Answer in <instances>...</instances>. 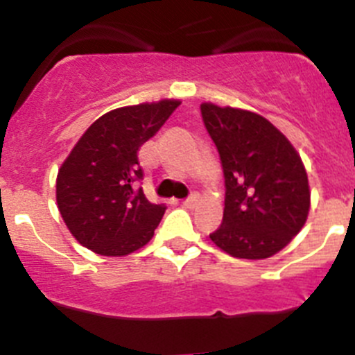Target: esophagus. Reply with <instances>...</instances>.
<instances>
[{
    "instance_id": "34e87169",
    "label": "esophagus",
    "mask_w": 355,
    "mask_h": 355,
    "mask_svg": "<svg viewBox=\"0 0 355 355\" xmlns=\"http://www.w3.org/2000/svg\"><path fill=\"white\" fill-rule=\"evenodd\" d=\"M195 202H197V193H191L190 197H188L187 200H183V202H181V204H183L184 207H193Z\"/></svg>"
}]
</instances>
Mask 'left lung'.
<instances>
[{
	"mask_svg": "<svg viewBox=\"0 0 355 355\" xmlns=\"http://www.w3.org/2000/svg\"><path fill=\"white\" fill-rule=\"evenodd\" d=\"M200 112L225 178L223 222L211 241L237 259H268L306 223L310 187L303 160L260 114L209 102Z\"/></svg>",
	"mask_w": 355,
	"mask_h": 355,
	"instance_id": "8db88e82",
	"label": "left lung"
}]
</instances>
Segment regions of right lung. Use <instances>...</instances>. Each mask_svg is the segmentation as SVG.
Instances as JSON below:
<instances>
[{
    "label": "right lung",
    "mask_w": 355,
    "mask_h": 355,
    "mask_svg": "<svg viewBox=\"0 0 355 355\" xmlns=\"http://www.w3.org/2000/svg\"><path fill=\"white\" fill-rule=\"evenodd\" d=\"M180 100L119 107L103 114L61 165L56 200L71 236L91 252L123 257L151 241L165 213L151 204L137 153L164 126Z\"/></svg>",
    "instance_id": "1"
}]
</instances>
